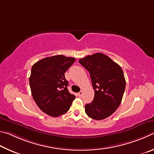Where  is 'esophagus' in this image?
I'll list each match as a JSON object with an SVG mask.
<instances>
[{
  "label": "esophagus",
  "instance_id": "1",
  "mask_svg": "<svg viewBox=\"0 0 154 154\" xmlns=\"http://www.w3.org/2000/svg\"><path fill=\"white\" fill-rule=\"evenodd\" d=\"M82 95H83L82 91H80V92L78 93V96H79V97H81Z\"/></svg>",
  "mask_w": 154,
  "mask_h": 154
}]
</instances>
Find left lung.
I'll return each instance as SVG.
<instances>
[{
    "instance_id": "8db88e82",
    "label": "left lung",
    "mask_w": 154,
    "mask_h": 154,
    "mask_svg": "<svg viewBox=\"0 0 154 154\" xmlns=\"http://www.w3.org/2000/svg\"><path fill=\"white\" fill-rule=\"evenodd\" d=\"M79 63L89 72L95 91L93 101L85 105L86 114L97 120L109 117L119 107L125 90L122 68L101 53L80 59Z\"/></svg>"
}]
</instances>
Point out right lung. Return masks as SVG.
Returning <instances> with one entry per match:
<instances>
[{
    "label": "right lung",
    "mask_w": 154,
    "mask_h": 154,
    "mask_svg": "<svg viewBox=\"0 0 154 154\" xmlns=\"http://www.w3.org/2000/svg\"><path fill=\"white\" fill-rule=\"evenodd\" d=\"M75 58L59 55L46 57L33 65L29 76L32 97L45 114L58 117L68 111L75 95L67 90L65 73Z\"/></svg>",
    "instance_id": "1"
}]
</instances>
